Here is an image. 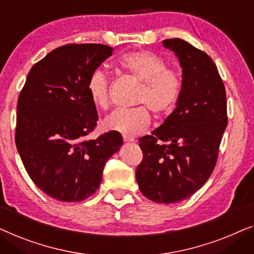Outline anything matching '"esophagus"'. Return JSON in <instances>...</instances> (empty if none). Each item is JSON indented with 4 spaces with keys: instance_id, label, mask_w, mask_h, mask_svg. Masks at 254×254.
<instances>
[{
    "instance_id": "34e87169",
    "label": "esophagus",
    "mask_w": 254,
    "mask_h": 254,
    "mask_svg": "<svg viewBox=\"0 0 254 254\" xmlns=\"http://www.w3.org/2000/svg\"><path fill=\"white\" fill-rule=\"evenodd\" d=\"M124 141H126V142H133L134 139L131 138V137H127V135H124Z\"/></svg>"
}]
</instances>
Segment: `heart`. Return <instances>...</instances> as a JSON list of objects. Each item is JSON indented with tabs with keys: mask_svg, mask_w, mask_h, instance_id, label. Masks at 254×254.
I'll return each instance as SVG.
<instances>
[{
	"mask_svg": "<svg viewBox=\"0 0 254 254\" xmlns=\"http://www.w3.org/2000/svg\"><path fill=\"white\" fill-rule=\"evenodd\" d=\"M123 72L140 84L134 103L147 106L156 115L163 116L173 112L181 96L182 84L178 74L166 69V63L151 52H134L126 54L119 61ZM87 92L95 107L107 109L110 105L109 79L101 70L90 76ZM145 106L130 110H117L105 121V127L117 131L127 137L144 132L151 123V115Z\"/></svg>",
	"mask_w": 254,
	"mask_h": 254,
	"instance_id": "1",
	"label": "heart"
}]
</instances>
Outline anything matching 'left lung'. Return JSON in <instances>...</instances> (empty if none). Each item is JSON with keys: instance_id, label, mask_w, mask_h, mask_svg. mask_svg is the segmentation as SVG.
<instances>
[{"instance_id": "left-lung-1", "label": "left lung", "mask_w": 254, "mask_h": 254, "mask_svg": "<svg viewBox=\"0 0 254 254\" xmlns=\"http://www.w3.org/2000/svg\"><path fill=\"white\" fill-rule=\"evenodd\" d=\"M162 46L180 61L181 96L161 126L139 139L144 159L135 180L146 198L175 203L194 194L215 167L228 122L227 98L215 63L206 53L182 39H167Z\"/></svg>"}]
</instances>
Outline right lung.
<instances>
[{
    "mask_svg": "<svg viewBox=\"0 0 254 254\" xmlns=\"http://www.w3.org/2000/svg\"><path fill=\"white\" fill-rule=\"evenodd\" d=\"M113 51L99 44L54 49L32 66L19 94L17 149L34 184L60 201L91 197L107 160L123 145L115 131L85 139L98 121L88 79Z\"/></svg>",
    "mask_w": 254,
    "mask_h": 254,
    "instance_id": "obj_1",
    "label": "right lung"
}]
</instances>
